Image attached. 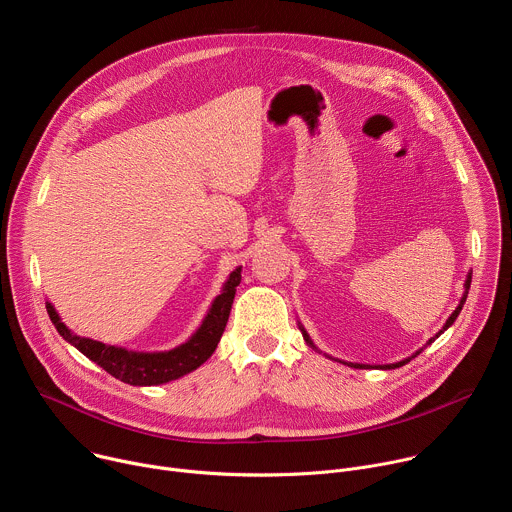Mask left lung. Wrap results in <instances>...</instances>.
I'll return each instance as SVG.
<instances>
[{"instance_id":"1","label":"left lung","mask_w":512,"mask_h":512,"mask_svg":"<svg viewBox=\"0 0 512 512\" xmlns=\"http://www.w3.org/2000/svg\"><path fill=\"white\" fill-rule=\"evenodd\" d=\"M470 281H472V273H468L466 275V281H464V296H462V300H460V304H458V308L452 312V316L446 320V324H444V328L437 332L433 338H429L427 340V344H431L435 338H440V334H444L454 322H456V318L460 316V312H462V308H464V302H466V298H468V289H470ZM300 330H302V334H304V340H306V344H310L314 350H318L316 348V344L312 342V338H310V334L304 330V326L300 324ZM423 348H419L415 354H411V356H407V358H403V360H399V362H393V364H360V362H346V360H338V362H342V364H348V367H352V369H383V371H387V369H399V367H403V364H407L411 358H415L419 352H421ZM330 358V356H328Z\"/></svg>"}]
</instances>
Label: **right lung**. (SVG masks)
I'll return each instance as SVG.
<instances>
[{"mask_svg":"<svg viewBox=\"0 0 512 512\" xmlns=\"http://www.w3.org/2000/svg\"><path fill=\"white\" fill-rule=\"evenodd\" d=\"M241 283V267H237L225 281L221 294H218L208 308L198 330L180 346L164 352H137L123 346H111L93 338L77 336L60 320L58 312L50 302H46L48 316L58 330V334L83 352L89 360L97 362L111 377L133 385V387H152L176 381L192 371H196L202 362H206L216 350L225 326L229 322L231 306L235 300L237 285Z\"/></svg>","mask_w":512,"mask_h":512,"instance_id":"right-lung-1","label":"right lung"}]
</instances>
